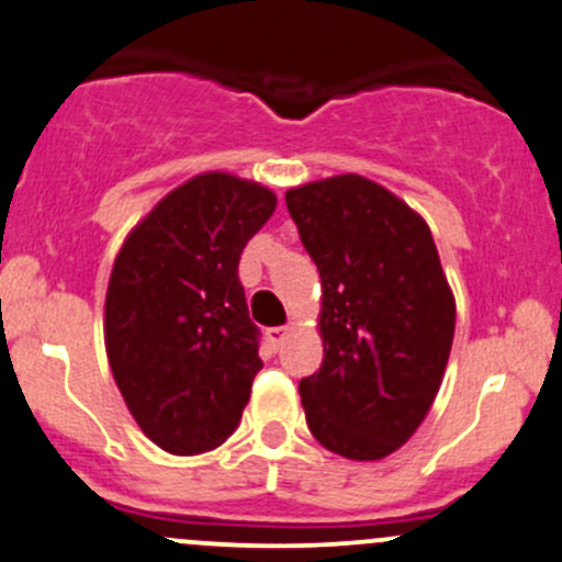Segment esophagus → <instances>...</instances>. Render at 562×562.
Instances as JSON below:
<instances>
[{"label":"esophagus","mask_w":562,"mask_h":562,"mask_svg":"<svg viewBox=\"0 0 562 562\" xmlns=\"http://www.w3.org/2000/svg\"><path fill=\"white\" fill-rule=\"evenodd\" d=\"M265 337H268L270 346L279 348V346H283V340L289 337V329L286 327H270L268 331H265Z\"/></svg>","instance_id":"esophagus-1"}]
</instances>
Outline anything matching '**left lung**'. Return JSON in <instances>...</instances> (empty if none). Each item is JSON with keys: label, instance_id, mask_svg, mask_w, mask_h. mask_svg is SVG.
I'll return each instance as SVG.
<instances>
[{"label": "left lung", "instance_id": "8db88e82", "mask_svg": "<svg viewBox=\"0 0 562 562\" xmlns=\"http://www.w3.org/2000/svg\"><path fill=\"white\" fill-rule=\"evenodd\" d=\"M322 276V370L300 380L305 420L348 461H380L418 431L442 385L456 297L426 220L383 184L337 173L286 190Z\"/></svg>", "mask_w": 562, "mask_h": 562}]
</instances>
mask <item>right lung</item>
<instances>
[{"label": "right lung", "mask_w": 562, "mask_h": 562, "mask_svg": "<svg viewBox=\"0 0 562 562\" xmlns=\"http://www.w3.org/2000/svg\"><path fill=\"white\" fill-rule=\"evenodd\" d=\"M276 192L227 171L173 187L125 235L104 300L110 370L144 437L171 456L220 448L262 367L238 259Z\"/></svg>", "instance_id": "add662e5"}]
</instances>
